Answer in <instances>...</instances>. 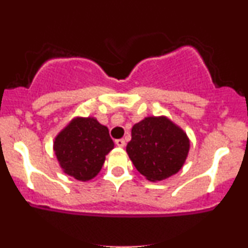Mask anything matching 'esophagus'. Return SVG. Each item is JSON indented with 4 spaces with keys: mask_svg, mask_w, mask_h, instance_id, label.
Masks as SVG:
<instances>
[{
    "mask_svg": "<svg viewBox=\"0 0 248 248\" xmlns=\"http://www.w3.org/2000/svg\"><path fill=\"white\" fill-rule=\"evenodd\" d=\"M115 144H116V146H118V147L122 148V147H124V144H126V142H124V139H118V140H115Z\"/></svg>",
    "mask_w": 248,
    "mask_h": 248,
    "instance_id": "1",
    "label": "esophagus"
}]
</instances>
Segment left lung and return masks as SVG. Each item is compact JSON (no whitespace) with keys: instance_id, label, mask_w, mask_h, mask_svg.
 Here are the masks:
<instances>
[{"instance_id":"8db88e82","label":"left lung","mask_w":248,"mask_h":248,"mask_svg":"<svg viewBox=\"0 0 248 248\" xmlns=\"http://www.w3.org/2000/svg\"><path fill=\"white\" fill-rule=\"evenodd\" d=\"M186 134L166 116H149L132 128L127 154L138 171L156 182L175 175L189 153Z\"/></svg>"}]
</instances>
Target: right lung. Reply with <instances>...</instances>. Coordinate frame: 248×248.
<instances>
[{"label": "right lung", "instance_id": "right-lung-1", "mask_svg": "<svg viewBox=\"0 0 248 248\" xmlns=\"http://www.w3.org/2000/svg\"><path fill=\"white\" fill-rule=\"evenodd\" d=\"M114 148L108 128L94 118H77L57 135L53 150L65 173L78 181L98 175L105 156Z\"/></svg>", "mask_w": 248, "mask_h": 248}]
</instances>
